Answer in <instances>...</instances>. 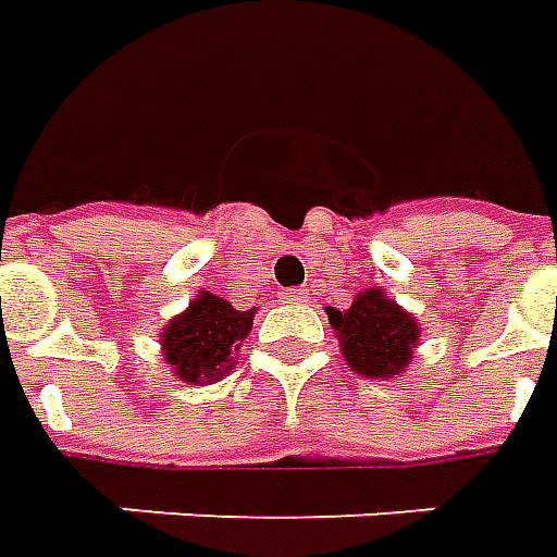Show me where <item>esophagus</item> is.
Masks as SVG:
<instances>
[{
    "label": "esophagus",
    "instance_id": "esophagus-1",
    "mask_svg": "<svg viewBox=\"0 0 557 557\" xmlns=\"http://www.w3.org/2000/svg\"><path fill=\"white\" fill-rule=\"evenodd\" d=\"M307 298V289H286L283 292V301L286 304H301Z\"/></svg>",
    "mask_w": 557,
    "mask_h": 557
}]
</instances>
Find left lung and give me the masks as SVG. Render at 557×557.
Listing matches in <instances>:
<instances>
[{
    "instance_id": "obj_1",
    "label": "left lung",
    "mask_w": 557,
    "mask_h": 557,
    "mask_svg": "<svg viewBox=\"0 0 557 557\" xmlns=\"http://www.w3.org/2000/svg\"><path fill=\"white\" fill-rule=\"evenodd\" d=\"M327 322L337 331L351 370L370 379L403 373L420 337L418 322L379 289L361 292L349 310L327 307Z\"/></svg>"
}]
</instances>
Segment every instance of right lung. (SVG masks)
Segmentation results:
<instances>
[{
  "label": "right lung",
  "instance_id": "1",
  "mask_svg": "<svg viewBox=\"0 0 557 557\" xmlns=\"http://www.w3.org/2000/svg\"><path fill=\"white\" fill-rule=\"evenodd\" d=\"M253 327V310H235L211 292H202L163 331L160 346L182 382H214L232 370V351Z\"/></svg>",
  "mask_w": 557,
  "mask_h": 557
}]
</instances>
